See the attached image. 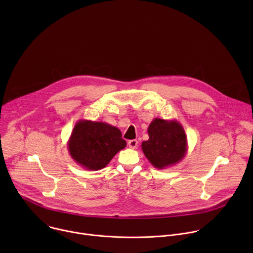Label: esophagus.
<instances>
[{"mask_svg": "<svg viewBox=\"0 0 253 253\" xmlns=\"http://www.w3.org/2000/svg\"><path fill=\"white\" fill-rule=\"evenodd\" d=\"M128 146L132 149H136L137 146H138V141L136 139H133V140H129L128 141Z\"/></svg>", "mask_w": 253, "mask_h": 253, "instance_id": "esophagus-1", "label": "esophagus"}]
</instances>
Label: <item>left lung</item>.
Returning <instances> with one entry per match:
<instances>
[{"label": "left lung", "instance_id": "1", "mask_svg": "<svg viewBox=\"0 0 253 253\" xmlns=\"http://www.w3.org/2000/svg\"><path fill=\"white\" fill-rule=\"evenodd\" d=\"M149 139L141 144L142 151L157 169H165L181 161L188 149L185 131L177 120L154 118L148 127Z\"/></svg>", "mask_w": 253, "mask_h": 253}]
</instances>
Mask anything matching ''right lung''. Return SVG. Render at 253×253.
Here are the masks:
<instances>
[{"label":"right lung","instance_id":"obj_1","mask_svg":"<svg viewBox=\"0 0 253 253\" xmlns=\"http://www.w3.org/2000/svg\"><path fill=\"white\" fill-rule=\"evenodd\" d=\"M67 145L72 159L78 165L97 171L106 167L127 143L117 127L82 119L75 124Z\"/></svg>","mask_w":253,"mask_h":253}]
</instances>
